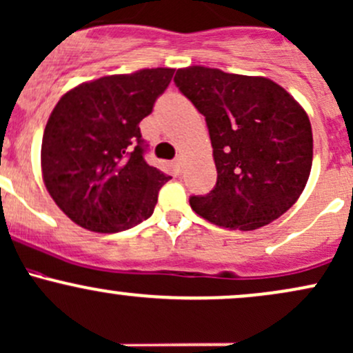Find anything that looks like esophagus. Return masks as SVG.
Listing matches in <instances>:
<instances>
[{
    "instance_id": "obj_1",
    "label": "esophagus",
    "mask_w": 353,
    "mask_h": 353,
    "mask_svg": "<svg viewBox=\"0 0 353 353\" xmlns=\"http://www.w3.org/2000/svg\"><path fill=\"white\" fill-rule=\"evenodd\" d=\"M174 164H176V168L177 169H183V165H184V157L183 156H177L176 159H174Z\"/></svg>"
}]
</instances>
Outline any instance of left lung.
I'll return each instance as SVG.
<instances>
[{"instance_id": "left-lung-1", "label": "left lung", "mask_w": 353, "mask_h": 353, "mask_svg": "<svg viewBox=\"0 0 353 353\" xmlns=\"http://www.w3.org/2000/svg\"><path fill=\"white\" fill-rule=\"evenodd\" d=\"M181 94L206 117L218 181L206 196H191L204 219L251 231L288 211L307 185L313 135L307 112L265 77L218 68H179Z\"/></svg>"}]
</instances>
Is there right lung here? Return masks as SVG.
<instances>
[{
  "instance_id": "right-lung-1",
  "label": "right lung",
  "mask_w": 353,
  "mask_h": 353,
  "mask_svg": "<svg viewBox=\"0 0 353 353\" xmlns=\"http://www.w3.org/2000/svg\"><path fill=\"white\" fill-rule=\"evenodd\" d=\"M174 68L110 75L67 92L41 141V172L50 196L73 223L119 233L150 218L170 176L145 162L139 123L152 112Z\"/></svg>"
}]
</instances>
